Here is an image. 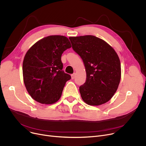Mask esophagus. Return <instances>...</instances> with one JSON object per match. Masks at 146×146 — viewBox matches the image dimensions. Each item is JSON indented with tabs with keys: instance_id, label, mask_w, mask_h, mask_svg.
<instances>
[{
	"instance_id": "1",
	"label": "esophagus",
	"mask_w": 146,
	"mask_h": 146,
	"mask_svg": "<svg viewBox=\"0 0 146 146\" xmlns=\"http://www.w3.org/2000/svg\"><path fill=\"white\" fill-rule=\"evenodd\" d=\"M71 77H72V79H74V77H75V73L72 74L71 75Z\"/></svg>"
}]
</instances>
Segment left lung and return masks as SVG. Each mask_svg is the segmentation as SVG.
Wrapping results in <instances>:
<instances>
[{
  "label": "left lung",
  "mask_w": 146,
  "mask_h": 146,
  "mask_svg": "<svg viewBox=\"0 0 146 146\" xmlns=\"http://www.w3.org/2000/svg\"><path fill=\"white\" fill-rule=\"evenodd\" d=\"M69 39L86 68V81L79 88L82 99L91 106L108 102L117 91L121 80L117 54L105 41L94 36L70 37Z\"/></svg>",
  "instance_id": "obj_1"
}]
</instances>
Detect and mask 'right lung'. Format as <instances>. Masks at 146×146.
I'll return each instance as SVG.
<instances>
[{
	"mask_svg": "<svg viewBox=\"0 0 146 146\" xmlns=\"http://www.w3.org/2000/svg\"><path fill=\"white\" fill-rule=\"evenodd\" d=\"M71 47L66 37L52 35L38 40L27 51L23 64L24 82L35 100L51 105L60 99L71 78L62 70L61 56Z\"/></svg>",
	"mask_w": 146,
	"mask_h": 146,
	"instance_id": "1",
	"label": "right lung"
}]
</instances>
